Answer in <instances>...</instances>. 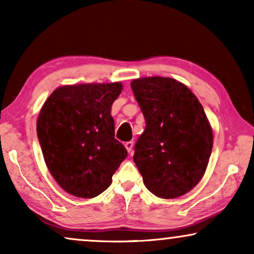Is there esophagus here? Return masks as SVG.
Returning <instances> with one entry per match:
<instances>
[{
    "label": "esophagus",
    "mask_w": 254,
    "mask_h": 254,
    "mask_svg": "<svg viewBox=\"0 0 254 254\" xmlns=\"http://www.w3.org/2000/svg\"><path fill=\"white\" fill-rule=\"evenodd\" d=\"M133 142L131 141H129V142H126V143H125V147H126V149H127V151L129 152V154H131V151H133Z\"/></svg>",
    "instance_id": "obj_1"
}]
</instances>
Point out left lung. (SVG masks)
Listing matches in <instances>:
<instances>
[{"label":"left lung","instance_id":"1","mask_svg":"<svg viewBox=\"0 0 254 254\" xmlns=\"http://www.w3.org/2000/svg\"><path fill=\"white\" fill-rule=\"evenodd\" d=\"M130 86L145 120L133 156L144 185L163 199L184 195L202 178L213 149L203 107L173 78H137Z\"/></svg>","mask_w":254,"mask_h":254}]
</instances>
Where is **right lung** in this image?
Returning <instances> with one entry per match:
<instances>
[{
  "mask_svg": "<svg viewBox=\"0 0 254 254\" xmlns=\"http://www.w3.org/2000/svg\"><path fill=\"white\" fill-rule=\"evenodd\" d=\"M121 90V83L61 86L40 111L37 135L44 159L55 182L71 195H99L127 157L114 137L111 116Z\"/></svg>",
  "mask_w": 254,
  "mask_h": 254,
  "instance_id": "obj_1",
  "label": "right lung"
}]
</instances>
